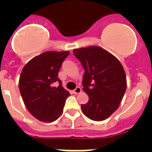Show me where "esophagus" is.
Here are the masks:
<instances>
[{
  "instance_id": "34e87169",
  "label": "esophagus",
  "mask_w": 152,
  "mask_h": 152,
  "mask_svg": "<svg viewBox=\"0 0 152 152\" xmlns=\"http://www.w3.org/2000/svg\"><path fill=\"white\" fill-rule=\"evenodd\" d=\"M80 92H81V88L80 87H77V88L74 90V94H78Z\"/></svg>"
}]
</instances>
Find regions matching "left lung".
Listing matches in <instances>:
<instances>
[{
	"mask_svg": "<svg viewBox=\"0 0 152 152\" xmlns=\"http://www.w3.org/2000/svg\"><path fill=\"white\" fill-rule=\"evenodd\" d=\"M73 53L84 68L83 90L89 96L81 105L90 119L102 121L119 107L126 90V77L120 61L98 46L76 49Z\"/></svg>",
	"mask_w": 152,
	"mask_h": 152,
	"instance_id": "obj_1",
	"label": "left lung"
}]
</instances>
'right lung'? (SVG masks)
Returning a JSON list of instances; mask_svg holds the SVG:
<instances>
[{
	"instance_id": "1",
	"label": "right lung",
	"mask_w": 152,
	"mask_h": 152,
	"mask_svg": "<svg viewBox=\"0 0 152 152\" xmlns=\"http://www.w3.org/2000/svg\"><path fill=\"white\" fill-rule=\"evenodd\" d=\"M69 52H45L32 58L23 68L19 88L26 107L40 121L51 123L63 112L69 92L61 85L58 72ZM58 82L57 88L55 83Z\"/></svg>"
}]
</instances>
